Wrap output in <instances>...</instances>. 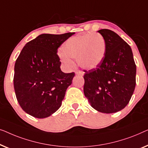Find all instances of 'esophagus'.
Wrapping results in <instances>:
<instances>
[{
    "mask_svg": "<svg viewBox=\"0 0 148 148\" xmlns=\"http://www.w3.org/2000/svg\"><path fill=\"white\" fill-rule=\"evenodd\" d=\"M76 75H79V76H84V72H76Z\"/></svg>",
    "mask_w": 148,
    "mask_h": 148,
    "instance_id": "esophagus-1",
    "label": "esophagus"
}]
</instances>
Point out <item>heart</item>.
<instances>
[{
    "mask_svg": "<svg viewBox=\"0 0 148 148\" xmlns=\"http://www.w3.org/2000/svg\"><path fill=\"white\" fill-rule=\"evenodd\" d=\"M63 51L60 52V60L68 70L74 67L71 58L77 59L78 64L85 70H92L102 63L107 51V44L99 33H88L73 37L66 41Z\"/></svg>",
    "mask_w": 148,
    "mask_h": 148,
    "instance_id": "obj_1",
    "label": "heart"
}]
</instances>
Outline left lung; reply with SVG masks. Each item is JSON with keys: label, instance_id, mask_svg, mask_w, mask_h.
I'll use <instances>...</instances> for the list:
<instances>
[{"label": "left lung", "instance_id": "8db88e82", "mask_svg": "<svg viewBox=\"0 0 148 148\" xmlns=\"http://www.w3.org/2000/svg\"><path fill=\"white\" fill-rule=\"evenodd\" d=\"M98 32L105 39L107 51L97 68L84 70V93L95 110L113 113L124 109L134 94L136 66L132 48L119 35L106 29Z\"/></svg>", "mask_w": 148, "mask_h": 148}]
</instances>
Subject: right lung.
<instances>
[{
  "instance_id": "obj_1",
  "label": "right lung",
  "mask_w": 148,
  "mask_h": 148,
  "mask_svg": "<svg viewBox=\"0 0 148 148\" xmlns=\"http://www.w3.org/2000/svg\"><path fill=\"white\" fill-rule=\"evenodd\" d=\"M74 33L39 35L21 51L14 64V88L18 104L29 115L46 118L61 107L75 74L62 71L57 51Z\"/></svg>"
}]
</instances>
